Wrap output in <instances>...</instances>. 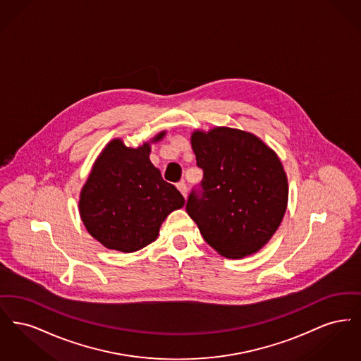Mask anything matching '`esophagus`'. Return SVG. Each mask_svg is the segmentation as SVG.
Segmentation results:
<instances>
[{
	"label": "esophagus",
	"instance_id": "esophagus-1",
	"mask_svg": "<svg viewBox=\"0 0 361 361\" xmlns=\"http://www.w3.org/2000/svg\"><path fill=\"white\" fill-rule=\"evenodd\" d=\"M177 189L181 192V195H183L184 197H187V185H185V183H183V181L178 183V184H177Z\"/></svg>",
	"mask_w": 361,
	"mask_h": 361
}]
</instances>
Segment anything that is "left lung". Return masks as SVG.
Wrapping results in <instances>:
<instances>
[{
  "label": "left lung",
  "instance_id": "obj_1",
  "mask_svg": "<svg viewBox=\"0 0 361 361\" xmlns=\"http://www.w3.org/2000/svg\"><path fill=\"white\" fill-rule=\"evenodd\" d=\"M190 145L204 176L203 193L189 195V216L221 256L257 253L287 209L288 180L280 158L255 134L230 127L196 130Z\"/></svg>",
  "mask_w": 361,
  "mask_h": 361
}]
</instances>
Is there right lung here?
I'll return each mask as SVG.
<instances>
[{
	"label": "right lung",
	"instance_id": "add662e5",
	"mask_svg": "<svg viewBox=\"0 0 361 361\" xmlns=\"http://www.w3.org/2000/svg\"><path fill=\"white\" fill-rule=\"evenodd\" d=\"M150 142L127 147L112 139L96 158L80 193L78 209L87 233L111 250L133 253L157 240L159 227L185 200L150 161Z\"/></svg>",
	"mask_w": 361,
	"mask_h": 361
}]
</instances>
